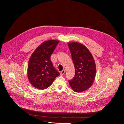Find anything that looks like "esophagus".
<instances>
[{"label":"esophagus","instance_id":"1","mask_svg":"<svg viewBox=\"0 0 124 124\" xmlns=\"http://www.w3.org/2000/svg\"><path fill=\"white\" fill-rule=\"evenodd\" d=\"M65 70H63L60 73V75L61 76H63L65 74Z\"/></svg>","mask_w":124,"mask_h":124}]
</instances>
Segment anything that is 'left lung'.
<instances>
[{
	"mask_svg": "<svg viewBox=\"0 0 124 124\" xmlns=\"http://www.w3.org/2000/svg\"><path fill=\"white\" fill-rule=\"evenodd\" d=\"M68 45L75 68V76L69 83L74 91L81 92L89 88L94 82L95 62L90 51L82 44L73 42Z\"/></svg>",
	"mask_w": 124,
	"mask_h": 124,
	"instance_id": "8db88e82",
	"label": "left lung"
}]
</instances>
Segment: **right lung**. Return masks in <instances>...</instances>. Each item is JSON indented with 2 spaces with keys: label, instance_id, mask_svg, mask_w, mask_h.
Returning <instances> with one entry per match:
<instances>
[{
  "label": "right lung",
  "instance_id": "add662e5",
  "mask_svg": "<svg viewBox=\"0 0 124 124\" xmlns=\"http://www.w3.org/2000/svg\"><path fill=\"white\" fill-rule=\"evenodd\" d=\"M59 41L48 40L35 50L28 63L29 82L37 89L44 90L50 86L60 75L50 60V56Z\"/></svg>",
  "mask_w": 124,
  "mask_h": 124
}]
</instances>
